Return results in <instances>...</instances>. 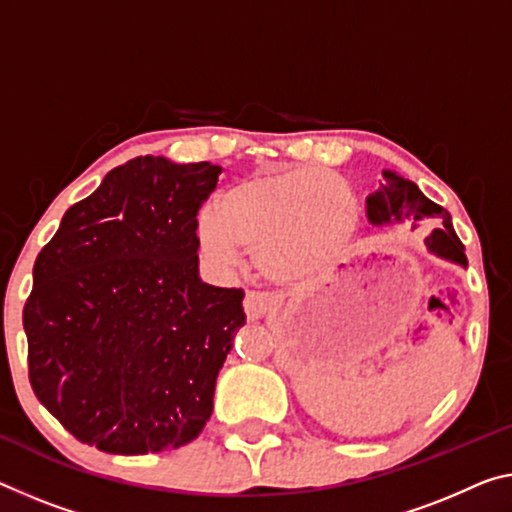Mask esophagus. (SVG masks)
I'll return each mask as SVG.
<instances>
[{"label":"esophagus","mask_w":512,"mask_h":512,"mask_svg":"<svg viewBox=\"0 0 512 512\" xmlns=\"http://www.w3.org/2000/svg\"><path fill=\"white\" fill-rule=\"evenodd\" d=\"M273 307V300L266 294H259V291H248L246 298H243V312L250 321L262 319V316Z\"/></svg>","instance_id":"1"}]
</instances>
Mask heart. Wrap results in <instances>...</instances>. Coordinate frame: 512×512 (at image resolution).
Returning <instances> with one entry per match:
<instances>
[{
	"mask_svg": "<svg viewBox=\"0 0 512 512\" xmlns=\"http://www.w3.org/2000/svg\"><path fill=\"white\" fill-rule=\"evenodd\" d=\"M360 205L344 180L319 168L255 173L216 200L198 221V246L216 271L255 248L264 278L282 287L314 285L337 269L358 232Z\"/></svg>",
	"mask_w": 512,
	"mask_h": 512,
	"instance_id": "1",
	"label": "heart"
}]
</instances>
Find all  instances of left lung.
I'll use <instances>...</instances> for the list:
<instances>
[{"label": "left lung", "instance_id": "8db88e82", "mask_svg": "<svg viewBox=\"0 0 512 512\" xmlns=\"http://www.w3.org/2000/svg\"><path fill=\"white\" fill-rule=\"evenodd\" d=\"M383 180L385 184L367 196L369 223L392 225L408 221L415 230L417 225L431 221L435 223V230L426 237L428 253L467 269L465 246H462L456 230H453L449 212L435 205L433 200H428L415 182L405 180L394 170H383Z\"/></svg>", "mask_w": 512, "mask_h": 512}]
</instances>
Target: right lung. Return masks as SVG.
Returning <instances> with one entry per match:
<instances>
[{
    "label": "right lung",
    "instance_id": "obj_1",
    "mask_svg": "<svg viewBox=\"0 0 512 512\" xmlns=\"http://www.w3.org/2000/svg\"><path fill=\"white\" fill-rule=\"evenodd\" d=\"M221 166L136 157L61 218L22 323L29 380L79 442L143 456L196 440L246 323L241 289L200 280L198 209Z\"/></svg>",
    "mask_w": 512,
    "mask_h": 512
}]
</instances>
